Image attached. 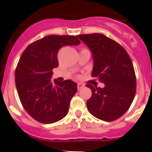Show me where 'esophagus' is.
I'll list each match as a JSON object with an SVG mask.
<instances>
[{"mask_svg": "<svg viewBox=\"0 0 152 152\" xmlns=\"http://www.w3.org/2000/svg\"><path fill=\"white\" fill-rule=\"evenodd\" d=\"M83 88H85V85L82 84V83H79L78 85H77V89H82Z\"/></svg>", "mask_w": 152, "mask_h": 152, "instance_id": "esophagus-1", "label": "esophagus"}]
</instances>
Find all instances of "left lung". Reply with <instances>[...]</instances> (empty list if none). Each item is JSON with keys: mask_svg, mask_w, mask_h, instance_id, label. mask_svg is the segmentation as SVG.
I'll use <instances>...</instances> for the list:
<instances>
[{"mask_svg": "<svg viewBox=\"0 0 152 152\" xmlns=\"http://www.w3.org/2000/svg\"><path fill=\"white\" fill-rule=\"evenodd\" d=\"M91 51L93 77L104 83L103 88L86 85L92 91L87 108L98 119L112 121L127 112L136 92L133 63L121 45L100 33L78 35Z\"/></svg>", "mask_w": 152, "mask_h": 152, "instance_id": "1", "label": "left lung"}]
</instances>
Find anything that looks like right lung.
I'll return each mask as SVG.
<instances>
[{
  "label": "right lung",
  "mask_w": 152,
  "mask_h": 152,
  "mask_svg": "<svg viewBox=\"0 0 152 152\" xmlns=\"http://www.w3.org/2000/svg\"><path fill=\"white\" fill-rule=\"evenodd\" d=\"M80 43L75 36L50 35L29 45L22 53L15 84L23 107L36 121L52 124L68 113L77 84L71 80L52 82V70L58 66L57 56L61 47Z\"/></svg>",
  "instance_id": "right-lung-1"
}]
</instances>
